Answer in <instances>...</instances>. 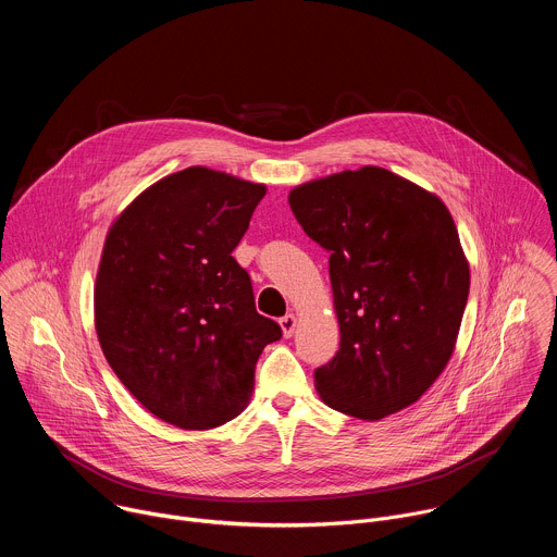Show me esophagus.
I'll list each match as a JSON object with an SVG mask.
<instances>
[{"label":"esophagus","instance_id":"34e87169","mask_svg":"<svg viewBox=\"0 0 557 557\" xmlns=\"http://www.w3.org/2000/svg\"><path fill=\"white\" fill-rule=\"evenodd\" d=\"M280 326H282V333H284V337H290L293 333H295V326H297V320H295V314H284L282 320H280Z\"/></svg>","mask_w":557,"mask_h":557}]
</instances>
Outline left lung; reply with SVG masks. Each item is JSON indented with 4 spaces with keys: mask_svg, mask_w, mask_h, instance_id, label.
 Wrapping results in <instances>:
<instances>
[{
    "mask_svg": "<svg viewBox=\"0 0 557 557\" xmlns=\"http://www.w3.org/2000/svg\"><path fill=\"white\" fill-rule=\"evenodd\" d=\"M288 205L331 253L342 342L314 368L324 404L363 421L412 406L447 366L469 295L447 207L381 168L306 183Z\"/></svg>",
    "mask_w": 557,
    "mask_h": 557,
    "instance_id": "1",
    "label": "left lung"
}]
</instances>
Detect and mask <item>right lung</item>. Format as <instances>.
Instances as JSON below:
<instances>
[{"instance_id": "1", "label": "right lung", "mask_w": 557, "mask_h": 557, "mask_svg": "<svg viewBox=\"0 0 557 557\" xmlns=\"http://www.w3.org/2000/svg\"><path fill=\"white\" fill-rule=\"evenodd\" d=\"M264 194L189 168L143 191L108 233L97 335L121 383L165 423L209 430L233 419L264 346L282 339L231 256Z\"/></svg>"}]
</instances>
